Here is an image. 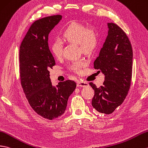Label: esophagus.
<instances>
[{
	"instance_id": "1",
	"label": "esophagus",
	"mask_w": 148,
	"mask_h": 148,
	"mask_svg": "<svg viewBox=\"0 0 148 148\" xmlns=\"http://www.w3.org/2000/svg\"><path fill=\"white\" fill-rule=\"evenodd\" d=\"M89 84L88 82H82V81H78L77 82V87H82V88H85L86 86H88Z\"/></svg>"
}]
</instances>
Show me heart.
Returning <instances> with one entry per match:
<instances>
[{
    "mask_svg": "<svg viewBox=\"0 0 148 148\" xmlns=\"http://www.w3.org/2000/svg\"><path fill=\"white\" fill-rule=\"evenodd\" d=\"M62 37L67 42L78 44L82 53L91 55L97 49L98 36L97 31L92 27H87L83 24L76 21L72 22L62 33ZM62 42L56 40L51 44V53L56 58H60L62 54ZM86 66L84 59L74 61L70 68L76 73H80L81 69Z\"/></svg>",
    "mask_w": 148,
    "mask_h": 148,
    "instance_id": "obj_1",
    "label": "heart"
}]
</instances>
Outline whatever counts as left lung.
Here are the masks:
<instances>
[{"mask_svg":"<svg viewBox=\"0 0 148 148\" xmlns=\"http://www.w3.org/2000/svg\"><path fill=\"white\" fill-rule=\"evenodd\" d=\"M105 42L94 62V68L105 75L103 85L95 90L92 106L99 113L111 114L124 101L129 90L132 72L133 52L125 32L113 23H107Z\"/></svg>","mask_w":148,"mask_h":148,"instance_id":"1","label":"left lung"}]
</instances>
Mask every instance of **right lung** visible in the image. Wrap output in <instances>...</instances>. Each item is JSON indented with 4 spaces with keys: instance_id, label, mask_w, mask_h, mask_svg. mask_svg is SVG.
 I'll use <instances>...</instances> for the list:
<instances>
[{
    "instance_id": "1",
    "label": "right lung",
    "mask_w": 148,
    "mask_h": 148,
    "mask_svg": "<svg viewBox=\"0 0 148 148\" xmlns=\"http://www.w3.org/2000/svg\"><path fill=\"white\" fill-rule=\"evenodd\" d=\"M62 16H48L34 22L19 48L21 82L30 106L42 117L53 120L64 114L76 83L67 80L53 86L49 69L56 65L49 43L50 32Z\"/></svg>"
}]
</instances>
